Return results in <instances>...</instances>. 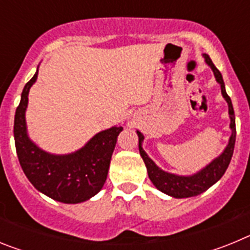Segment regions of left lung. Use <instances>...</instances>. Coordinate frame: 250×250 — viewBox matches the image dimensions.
<instances>
[{
    "label": "left lung",
    "instance_id": "1",
    "mask_svg": "<svg viewBox=\"0 0 250 250\" xmlns=\"http://www.w3.org/2000/svg\"><path fill=\"white\" fill-rule=\"evenodd\" d=\"M203 57L205 60L209 67L211 68L214 76H215L216 83L220 85V90H222V95L224 100L228 104V112H229V119H230V127L231 135L229 138L228 145L225 146L223 150L222 154L219 156H216L214 160H211L207 167L200 169L199 171L191 174V175H178V174L167 173L149 158L144 149H143V141H144V135L141 134L139 130H136V134L139 136V151L145 163V167L147 170V175L151 183L155 185L158 190L161 193L167 194L169 196H173L176 199H183V198H190V196H196L199 194L204 193L208 190L211 185L215 184L223 175H224L225 170L228 169L229 163L231 160L234 151V145H235V115H234L233 105H231V100L228 96L227 91H225V85L223 76L220 71L214 66L213 61L210 57L208 56L207 54H203Z\"/></svg>",
    "mask_w": 250,
    "mask_h": 250
}]
</instances>
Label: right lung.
<instances>
[{
	"label": "right lung",
	"mask_w": 250,
	"mask_h": 250,
	"mask_svg": "<svg viewBox=\"0 0 250 250\" xmlns=\"http://www.w3.org/2000/svg\"><path fill=\"white\" fill-rule=\"evenodd\" d=\"M36 74L23 87L15 114L13 135L20 165L40 193L56 202L77 204L89 200L103 189L110 160L123 127L111 126L92 136L83 147L70 154H51L31 140L26 124L28 92Z\"/></svg>",
	"instance_id": "obj_1"
}]
</instances>
